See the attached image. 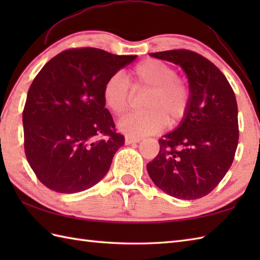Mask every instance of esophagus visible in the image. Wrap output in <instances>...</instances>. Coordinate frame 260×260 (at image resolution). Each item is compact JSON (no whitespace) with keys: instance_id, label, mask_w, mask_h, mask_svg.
Wrapping results in <instances>:
<instances>
[{"instance_id":"obj_1","label":"esophagus","mask_w":260,"mask_h":260,"mask_svg":"<svg viewBox=\"0 0 260 260\" xmlns=\"http://www.w3.org/2000/svg\"><path fill=\"white\" fill-rule=\"evenodd\" d=\"M126 144H134V143H139L141 142L140 137H131V136H126Z\"/></svg>"}]
</instances>
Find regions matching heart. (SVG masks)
Masks as SVG:
<instances>
[{
    "label": "heart",
    "instance_id": "heart-1",
    "mask_svg": "<svg viewBox=\"0 0 260 260\" xmlns=\"http://www.w3.org/2000/svg\"><path fill=\"white\" fill-rule=\"evenodd\" d=\"M134 89H150L144 113L131 114L119 120L121 132L131 137L155 134L167 126L176 124L186 114L190 103L187 81L173 67L157 59H147L137 63L128 77L115 74L105 82L103 99L106 106L117 116H123L131 108Z\"/></svg>",
    "mask_w": 260,
    "mask_h": 260
}]
</instances>
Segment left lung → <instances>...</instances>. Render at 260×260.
Segmentation results:
<instances>
[{
    "label": "left lung",
    "mask_w": 260,
    "mask_h": 260,
    "mask_svg": "<svg viewBox=\"0 0 260 260\" xmlns=\"http://www.w3.org/2000/svg\"><path fill=\"white\" fill-rule=\"evenodd\" d=\"M150 54L181 66L189 80L190 103L178 128L158 140L159 152L147 172L171 197L196 200L209 194L234 162L239 141L235 92L219 68L194 51Z\"/></svg>",
    "instance_id": "obj_1"
}]
</instances>
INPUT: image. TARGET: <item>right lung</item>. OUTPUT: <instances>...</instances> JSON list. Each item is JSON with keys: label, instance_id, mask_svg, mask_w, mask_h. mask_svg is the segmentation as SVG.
<instances>
[{"label": "right lung", "instance_id": "1", "mask_svg": "<svg viewBox=\"0 0 260 260\" xmlns=\"http://www.w3.org/2000/svg\"><path fill=\"white\" fill-rule=\"evenodd\" d=\"M137 56L73 48L43 66L24 105V152L39 181L59 193L85 191L101 181L124 145L103 88Z\"/></svg>", "mask_w": 260, "mask_h": 260}]
</instances>
